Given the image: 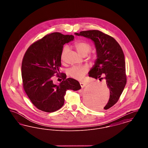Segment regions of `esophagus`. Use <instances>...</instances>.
Returning <instances> with one entry per match:
<instances>
[{"mask_svg": "<svg viewBox=\"0 0 148 148\" xmlns=\"http://www.w3.org/2000/svg\"><path fill=\"white\" fill-rule=\"evenodd\" d=\"M86 83H83V82H80V86H81V87L83 88H84L85 86H86Z\"/></svg>", "mask_w": 148, "mask_h": 148, "instance_id": "obj_1", "label": "esophagus"}]
</instances>
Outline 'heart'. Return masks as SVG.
Listing matches in <instances>:
<instances>
[{
  "label": "heart",
  "instance_id": "obj_1",
  "mask_svg": "<svg viewBox=\"0 0 148 148\" xmlns=\"http://www.w3.org/2000/svg\"><path fill=\"white\" fill-rule=\"evenodd\" d=\"M74 47L77 50L78 53L83 56H86L92 50L91 44L85 41H79L75 42L74 44ZM68 51L69 48L66 46L64 47L61 54V60L62 61L64 60L65 56ZM93 58H94L92 56L89 57V59L90 60H92ZM88 71V69L86 66H74L68 69V74L71 77H73L77 80H81L87 73Z\"/></svg>",
  "mask_w": 148,
  "mask_h": 148
}]
</instances>
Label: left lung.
Instances as JSON below:
<instances>
[{
  "label": "left lung",
  "mask_w": 148,
  "mask_h": 148,
  "mask_svg": "<svg viewBox=\"0 0 148 148\" xmlns=\"http://www.w3.org/2000/svg\"><path fill=\"white\" fill-rule=\"evenodd\" d=\"M75 34L90 39L94 42L97 59L89 72V76L96 79H106V84L110 90L109 101L104 107V109L107 110L118 101L127 83L123 50L113 37L99 30L82 31ZM101 75L105 77H101ZM94 103L93 106H95Z\"/></svg>",
  "instance_id": "1"
}]
</instances>
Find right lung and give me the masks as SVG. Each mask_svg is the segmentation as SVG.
I'll list each match as a JSON object with an SVG mask.
<instances>
[{"mask_svg": "<svg viewBox=\"0 0 148 148\" xmlns=\"http://www.w3.org/2000/svg\"><path fill=\"white\" fill-rule=\"evenodd\" d=\"M72 35L53 33L32 44L26 51L21 64V77L24 91L38 109L48 113L56 112L64 103L67 90L81 89L79 82L60 75L61 54L65 43L73 40ZM55 74L63 81L54 85L52 79Z\"/></svg>", "mask_w": 148, "mask_h": 148, "instance_id": "right-lung-1", "label": "right lung"}]
</instances>
